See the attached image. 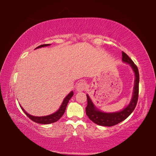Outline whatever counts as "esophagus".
Masks as SVG:
<instances>
[{
  "label": "esophagus",
  "mask_w": 156,
  "mask_h": 156,
  "mask_svg": "<svg viewBox=\"0 0 156 156\" xmlns=\"http://www.w3.org/2000/svg\"><path fill=\"white\" fill-rule=\"evenodd\" d=\"M85 83L84 82H79V83L76 84V90L78 91H83L85 89Z\"/></svg>",
  "instance_id": "1"
}]
</instances>
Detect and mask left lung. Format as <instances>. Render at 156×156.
<instances>
[{"mask_svg": "<svg viewBox=\"0 0 156 156\" xmlns=\"http://www.w3.org/2000/svg\"><path fill=\"white\" fill-rule=\"evenodd\" d=\"M122 61L130 65L132 69H133L134 73H135V81H134L135 83H134L133 96H132L131 100L128 106H126L122 110L117 112H102L95 107V105L92 102L90 98L88 96V94H87V105L86 107V114L92 122H94V123L100 126H112L121 122L123 120H125L126 118H128L130 115L131 113L133 112V111L135 109L137 102H138L140 80L138 69L137 67V66L134 64L133 60L124 51H122Z\"/></svg>", "mask_w": 156, "mask_h": 156, "instance_id": "1", "label": "left lung"}]
</instances>
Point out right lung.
I'll list each match as a JSON object with an SVG mask.
<instances>
[{
    "label": "right lung",
    "instance_id": "obj_1",
    "mask_svg": "<svg viewBox=\"0 0 156 156\" xmlns=\"http://www.w3.org/2000/svg\"><path fill=\"white\" fill-rule=\"evenodd\" d=\"M49 45H50V44H41V45L37 47L36 49L41 48V47H47ZM73 92L71 91L70 93L65 97V98L64 99V100H63L62 103L61 105V106H60V107L59 108V109L56 112L52 113V114H51V115H48L46 116H39V117H38V116L31 115L26 112L22 107L20 106V107L23 112H24L25 114L27 115V117L30 118L31 120L34 121V122L38 123V124H44V125L54 123V122H57V121L62 117V115L64 114L65 112V110H66V107H67V106L68 102H69V100L71 99V98L73 96Z\"/></svg>",
    "mask_w": 156,
    "mask_h": 156
}]
</instances>
